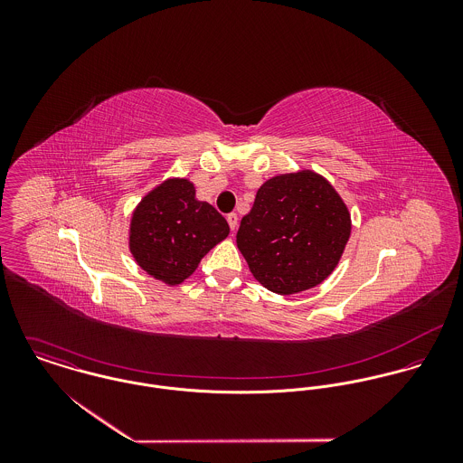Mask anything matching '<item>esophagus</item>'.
Masks as SVG:
<instances>
[{
  "mask_svg": "<svg viewBox=\"0 0 463 463\" xmlns=\"http://www.w3.org/2000/svg\"><path fill=\"white\" fill-rule=\"evenodd\" d=\"M226 221H228V224H230L232 232H235V230H237V224H239V215H237L235 212H232V213H228V215H226Z\"/></svg>",
  "mask_w": 463,
  "mask_h": 463,
  "instance_id": "1",
  "label": "esophagus"
}]
</instances>
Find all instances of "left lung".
Here are the masks:
<instances>
[{
  "label": "left lung",
  "instance_id": "left-lung-1",
  "mask_svg": "<svg viewBox=\"0 0 463 463\" xmlns=\"http://www.w3.org/2000/svg\"><path fill=\"white\" fill-rule=\"evenodd\" d=\"M349 235L345 203L326 178L305 169L265 182L241 221L237 246L267 290L288 296L323 283Z\"/></svg>",
  "mask_w": 463,
  "mask_h": 463
}]
</instances>
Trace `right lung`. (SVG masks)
<instances>
[{
	"mask_svg": "<svg viewBox=\"0 0 463 463\" xmlns=\"http://www.w3.org/2000/svg\"><path fill=\"white\" fill-rule=\"evenodd\" d=\"M228 233L226 219L210 203L196 199L193 182L169 178L133 210L130 251L149 276L180 285Z\"/></svg>",
	"mask_w": 463,
	"mask_h": 463,
	"instance_id": "1",
	"label": "right lung"
}]
</instances>
